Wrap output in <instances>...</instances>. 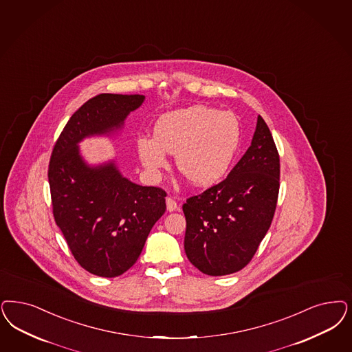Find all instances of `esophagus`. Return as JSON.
Instances as JSON below:
<instances>
[{
    "instance_id": "1",
    "label": "esophagus",
    "mask_w": 352,
    "mask_h": 352,
    "mask_svg": "<svg viewBox=\"0 0 352 352\" xmlns=\"http://www.w3.org/2000/svg\"><path fill=\"white\" fill-rule=\"evenodd\" d=\"M166 208H168L169 212H174V210L178 209V204H177V201L173 197L169 196V197H166Z\"/></svg>"
}]
</instances>
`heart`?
<instances>
[{
  "mask_svg": "<svg viewBox=\"0 0 352 352\" xmlns=\"http://www.w3.org/2000/svg\"><path fill=\"white\" fill-rule=\"evenodd\" d=\"M239 139V123L230 111L196 105L162 116L153 138H138L136 148L143 166L153 175L169 166L170 153L190 182L210 186L226 174Z\"/></svg>",
  "mask_w": 352,
  "mask_h": 352,
  "instance_id": "1",
  "label": "heart"
}]
</instances>
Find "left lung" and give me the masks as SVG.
Returning a JSON list of instances; mask_svg holds the SVG:
<instances>
[{
	"instance_id": "8db88e82",
	"label": "left lung",
	"mask_w": 352,
	"mask_h": 352,
	"mask_svg": "<svg viewBox=\"0 0 352 352\" xmlns=\"http://www.w3.org/2000/svg\"><path fill=\"white\" fill-rule=\"evenodd\" d=\"M278 192V151L258 116L252 143L229 175L183 204L191 264L208 276L245 267L270 228Z\"/></svg>"
}]
</instances>
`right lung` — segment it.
Masks as SVG:
<instances>
[{
	"mask_svg": "<svg viewBox=\"0 0 352 352\" xmlns=\"http://www.w3.org/2000/svg\"><path fill=\"white\" fill-rule=\"evenodd\" d=\"M143 101V95L89 98L63 127L49 161L54 221L78 264L98 277H118L136 263L149 231L165 213L166 192L123 178L114 162L88 166L78 143L120 129Z\"/></svg>",
	"mask_w": 352,
	"mask_h": 352,
	"instance_id": "obj_1",
	"label": "right lung"
}]
</instances>
